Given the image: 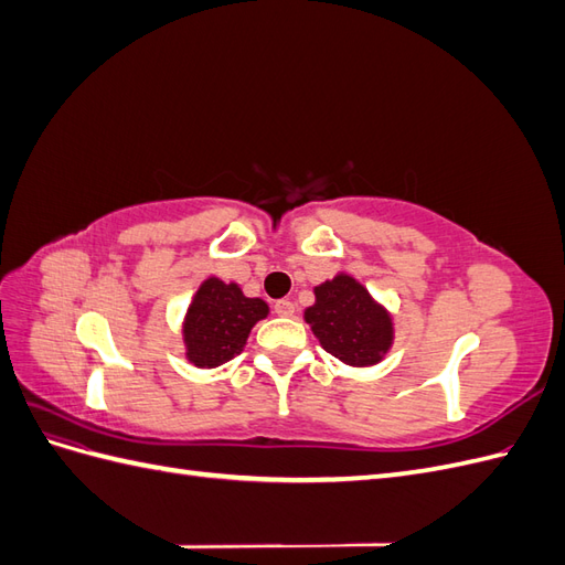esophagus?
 Returning <instances> with one entry per match:
<instances>
[{
    "label": "esophagus",
    "mask_w": 565,
    "mask_h": 565,
    "mask_svg": "<svg viewBox=\"0 0 565 565\" xmlns=\"http://www.w3.org/2000/svg\"><path fill=\"white\" fill-rule=\"evenodd\" d=\"M273 311H276L282 318H292L295 316V303L289 299H280V301L273 303Z\"/></svg>",
    "instance_id": "34e87169"
}]
</instances>
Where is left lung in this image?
Segmentation results:
<instances>
[{"mask_svg":"<svg viewBox=\"0 0 565 565\" xmlns=\"http://www.w3.org/2000/svg\"><path fill=\"white\" fill-rule=\"evenodd\" d=\"M303 318L324 351L355 367L380 363L393 339L388 313L351 276L316 287V303Z\"/></svg>","mask_w":565,"mask_h":565,"instance_id":"1","label":"left lung"}]
</instances>
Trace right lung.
Instances as JSON below:
<instances>
[{
  "label": "right lung",
  "mask_w": 565,
  "mask_h": 565,
  "mask_svg": "<svg viewBox=\"0 0 565 565\" xmlns=\"http://www.w3.org/2000/svg\"><path fill=\"white\" fill-rule=\"evenodd\" d=\"M266 316V301L245 297L235 282L204 280L183 322L188 361L198 367L228 363L243 351L254 324Z\"/></svg>",
  "instance_id": "right-lung-1"
}]
</instances>
